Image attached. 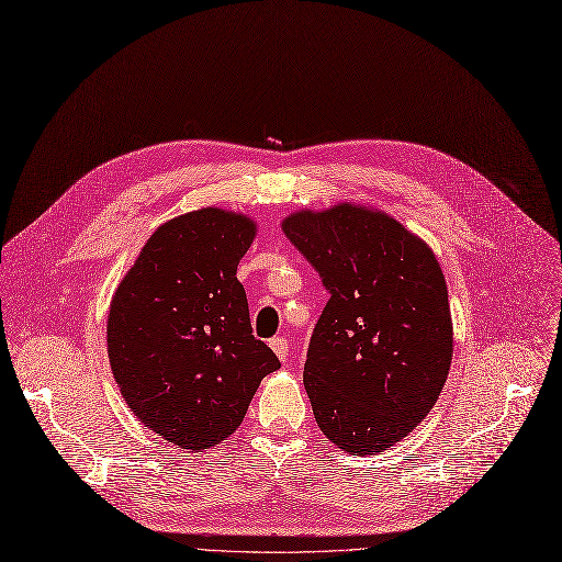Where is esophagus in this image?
I'll return each instance as SVG.
<instances>
[{"label":"esophagus","mask_w":562,"mask_h":562,"mask_svg":"<svg viewBox=\"0 0 562 562\" xmlns=\"http://www.w3.org/2000/svg\"><path fill=\"white\" fill-rule=\"evenodd\" d=\"M270 349L277 353V358H279L281 362H285L288 356H290V344H288L285 337H272V339H270Z\"/></svg>","instance_id":"obj_1"}]
</instances>
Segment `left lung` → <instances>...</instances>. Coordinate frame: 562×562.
Here are the masks:
<instances>
[{
	"mask_svg": "<svg viewBox=\"0 0 562 562\" xmlns=\"http://www.w3.org/2000/svg\"><path fill=\"white\" fill-rule=\"evenodd\" d=\"M330 292L304 386L324 437L351 454L398 443L441 396L452 315L431 247L394 215L337 202L281 223Z\"/></svg>",
	"mask_w": 562,
	"mask_h": 562,
	"instance_id": "obj_1",
	"label": "left lung"
}]
</instances>
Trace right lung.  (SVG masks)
I'll return each instance as SVG.
<instances>
[{"label": "right lung", "instance_id": "right-lung-1", "mask_svg": "<svg viewBox=\"0 0 562 562\" xmlns=\"http://www.w3.org/2000/svg\"><path fill=\"white\" fill-rule=\"evenodd\" d=\"M256 238L240 211L204 206L146 240L114 290L108 358L131 412L157 437L204 452L232 437L281 362L251 335L236 277Z\"/></svg>", "mask_w": 562, "mask_h": 562}]
</instances>
